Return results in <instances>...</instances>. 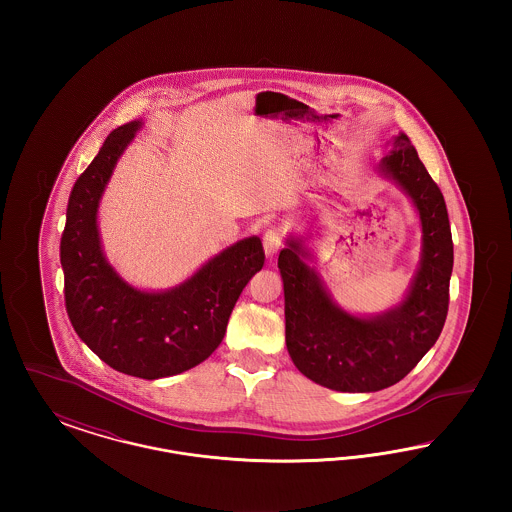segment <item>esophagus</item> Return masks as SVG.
Returning a JSON list of instances; mask_svg holds the SVG:
<instances>
[{
    "label": "esophagus",
    "instance_id": "obj_1",
    "mask_svg": "<svg viewBox=\"0 0 512 512\" xmlns=\"http://www.w3.org/2000/svg\"><path fill=\"white\" fill-rule=\"evenodd\" d=\"M284 244V234L280 228H268L263 236V247H265V253L267 257H272L278 253V249Z\"/></svg>",
    "mask_w": 512,
    "mask_h": 512
}]
</instances>
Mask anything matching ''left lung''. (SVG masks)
<instances>
[{"label": "left lung", "instance_id": "obj_1", "mask_svg": "<svg viewBox=\"0 0 512 512\" xmlns=\"http://www.w3.org/2000/svg\"><path fill=\"white\" fill-rule=\"evenodd\" d=\"M380 172L413 199L422 224L420 267L399 305L376 317H353L305 265L309 253L299 240H288L278 257L288 353L301 374L330 390L378 391L403 380L438 340L449 309L453 240L438 184L405 134L395 136Z\"/></svg>", "mask_w": 512, "mask_h": 512}]
</instances>
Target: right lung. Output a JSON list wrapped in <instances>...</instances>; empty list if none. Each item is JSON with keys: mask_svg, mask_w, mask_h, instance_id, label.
I'll return each mask as SVG.
<instances>
[{"mask_svg": "<svg viewBox=\"0 0 512 512\" xmlns=\"http://www.w3.org/2000/svg\"><path fill=\"white\" fill-rule=\"evenodd\" d=\"M140 121L113 130L78 176L61 236L65 307L74 332L103 363L128 376L157 380L203 363L224 338L230 313L265 265L257 236L226 247L167 292L126 284L103 255L98 232L101 194Z\"/></svg>", "mask_w": 512, "mask_h": 512, "instance_id": "add662e5", "label": "right lung"}]
</instances>
